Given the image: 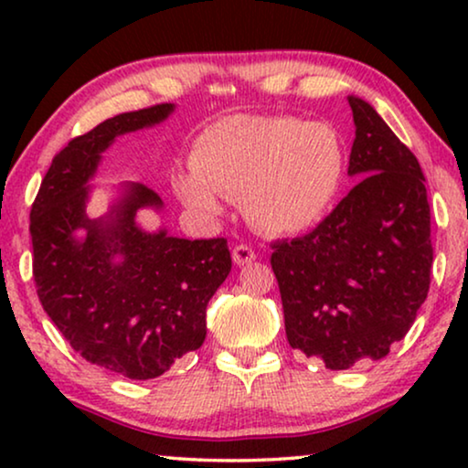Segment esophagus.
I'll list each match as a JSON object with an SVG mask.
<instances>
[{
	"label": "esophagus",
	"instance_id": "obj_1",
	"mask_svg": "<svg viewBox=\"0 0 468 468\" xmlns=\"http://www.w3.org/2000/svg\"><path fill=\"white\" fill-rule=\"evenodd\" d=\"M232 260H234L236 266H247V264H251V261L255 260V251H253L251 247H247V245H236L232 249Z\"/></svg>",
	"mask_w": 468,
	"mask_h": 468
}]
</instances>
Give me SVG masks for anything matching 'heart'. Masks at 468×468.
<instances>
[{"label": "heart", "instance_id": "obj_1", "mask_svg": "<svg viewBox=\"0 0 468 468\" xmlns=\"http://www.w3.org/2000/svg\"><path fill=\"white\" fill-rule=\"evenodd\" d=\"M345 168V144L330 123L232 114L196 138L191 170L176 172L175 189L185 207L204 217L221 213V197H242L255 228L292 236L328 215Z\"/></svg>", "mask_w": 468, "mask_h": 468}]
</instances>
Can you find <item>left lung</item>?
<instances>
[{"label": "left lung", "mask_w": 468, "mask_h": 468, "mask_svg": "<svg viewBox=\"0 0 468 468\" xmlns=\"http://www.w3.org/2000/svg\"><path fill=\"white\" fill-rule=\"evenodd\" d=\"M357 185L313 229L272 249L293 349L345 370L381 360L411 328L431 285L426 178L368 101L349 95Z\"/></svg>", "instance_id": "1"}]
</instances>
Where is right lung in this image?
Wrapping results in <instances>:
<instances>
[{
  "instance_id": "1",
  "label": "right lung",
  "mask_w": 468,
  "mask_h": 468,
  "mask_svg": "<svg viewBox=\"0 0 468 468\" xmlns=\"http://www.w3.org/2000/svg\"><path fill=\"white\" fill-rule=\"evenodd\" d=\"M175 104L117 114L57 153L31 207L37 298L87 362L155 379L202 347L207 304L232 271L226 239L146 229L140 210L164 202L140 183L114 187L108 213H87L101 155L123 133L164 123Z\"/></svg>"
}]
</instances>
